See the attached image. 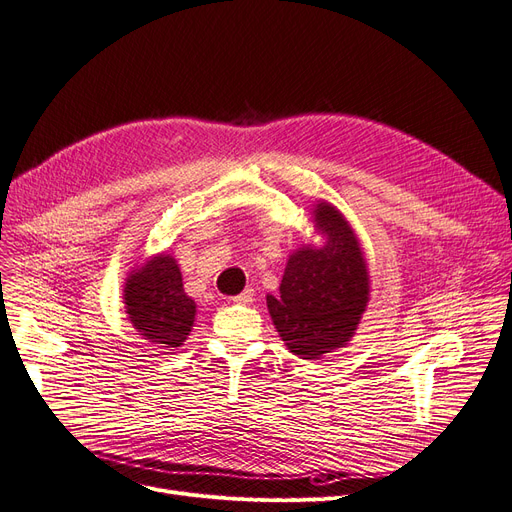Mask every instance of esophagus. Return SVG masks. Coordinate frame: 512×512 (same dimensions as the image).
<instances>
[{
    "label": "esophagus",
    "mask_w": 512,
    "mask_h": 512,
    "mask_svg": "<svg viewBox=\"0 0 512 512\" xmlns=\"http://www.w3.org/2000/svg\"><path fill=\"white\" fill-rule=\"evenodd\" d=\"M233 301L237 303V305H248V303H252L254 301V290L252 288H245L241 294H237Z\"/></svg>",
    "instance_id": "1"
}]
</instances>
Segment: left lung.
<instances>
[{
  "label": "left lung",
  "instance_id": "left-lung-1",
  "mask_svg": "<svg viewBox=\"0 0 512 512\" xmlns=\"http://www.w3.org/2000/svg\"><path fill=\"white\" fill-rule=\"evenodd\" d=\"M315 224L326 243L294 252L279 294L267 296L279 337L303 360L343 347L368 303V271L354 231L328 203L317 205Z\"/></svg>",
  "mask_w": 512,
  "mask_h": 512
}]
</instances>
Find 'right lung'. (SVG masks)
I'll return each instance as SVG.
<instances>
[{"mask_svg": "<svg viewBox=\"0 0 512 512\" xmlns=\"http://www.w3.org/2000/svg\"><path fill=\"white\" fill-rule=\"evenodd\" d=\"M125 305L137 332L161 347L184 345L197 311L184 292L180 267L167 254L154 256L127 279Z\"/></svg>", "mask_w": 512, "mask_h": 512, "instance_id": "add662e5", "label": "right lung"}]
</instances>
